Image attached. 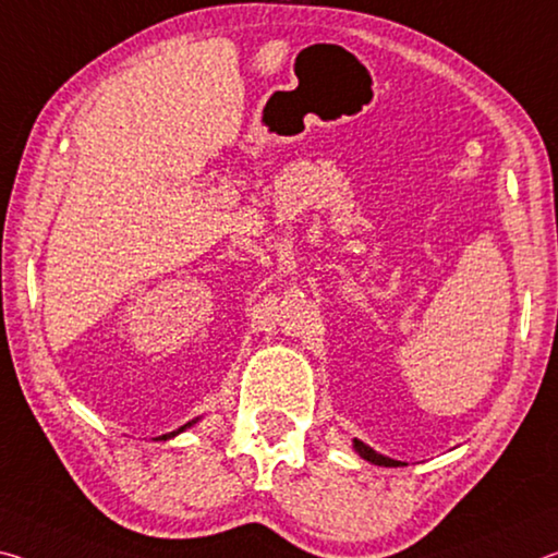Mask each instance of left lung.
Masks as SVG:
<instances>
[{"label": "left lung", "instance_id": "left-lung-1", "mask_svg": "<svg viewBox=\"0 0 558 558\" xmlns=\"http://www.w3.org/2000/svg\"><path fill=\"white\" fill-rule=\"evenodd\" d=\"M353 447H355V452H359L363 460H368V462H373V464H380V468H400L398 460L383 458V454H378L376 450H371V447L363 445L361 440H353Z\"/></svg>", "mask_w": 558, "mask_h": 558}]
</instances>
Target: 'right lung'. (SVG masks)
I'll return each mask as SVG.
<instances>
[{
  "mask_svg": "<svg viewBox=\"0 0 558 558\" xmlns=\"http://www.w3.org/2000/svg\"><path fill=\"white\" fill-rule=\"evenodd\" d=\"M190 425H193V423H187V425H182V427H180V430H175V433H182V430H185V427H190ZM175 433H170V435H162V437H172V435H175Z\"/></svg>",
  "mask_w": 558,
  "mask_h": 558,
  "instance_id": "right-lung-1",
  "label": "right lung"
}]
</instances>
